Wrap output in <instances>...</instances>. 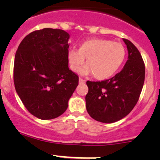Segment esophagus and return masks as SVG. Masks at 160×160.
<instances>
[{"label":"esophagus","mask_w":160,"mask_h":160,"mask_svg":"<svg viewBox=\"0 0 160 160\" xmlns=\"http://www.w3.org/2000/svg\"><path fill=\"white\" fill-rule=\"evenodd\" d=\"M79 83H85V80H83L82 78H80V79H79Z\"/></svg>","instance_id":"34e87169"}]
</instances>
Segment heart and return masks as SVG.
<instances>
[{
    "label": "heart",
    "mask_w": 160,
    "mask_h": 160,
    "mask_svg": "<svg viewBox=\"0 0 160 160\" xmlns=\"http://www.w3.org/2000/svg\"><path fill=\"white\" fill-rule=\"evenodd\" d=\"M125 54V48L122 43L104 38H92L82 43L79 49L69 51L68 61L73 72L80 71L82 75L93 74L97 80H103L110 78L119 70ZM85 58L88 65L82 69Z\"/></svg>",
    "instance_id": "1"
}]
</instances>
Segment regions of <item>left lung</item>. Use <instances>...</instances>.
I'll return each mask as SVG.
<instances>
[{"label":"left lung","instance_id":"obj_1","mask_svg":"<svg viewBox=\"0 0 160 160\" xmlns=\"http://www.w3.org/2000/svg\"><path fill=\"white\" fill-rule=\"evenodd\" d=\"M128 60L123 69L109 80L87 82L86 108L90 117L103 123H113L128 115L138 101L145 80V65L138 49L123 38Z\"/></svg>","mask_w":160,"mask_h":160}]
</instances>
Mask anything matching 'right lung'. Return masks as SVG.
<instances>
[{
    "label": "right lung",
    "instance_id": "right-lung-1",
    "mask_svg": "<svg viewBox=\"0 0 160 160\" xmlns=\"http://www.w3.org/2000/svg\"><path fill=\"white\" fill-rule=\"evenodd\" d=\"M69 39L65 31L43 28L25 36L16 52V92L27 110L42 120L63 114L78 86V76L68 67Z\"/></svg>",
    "mask_w": 160,
    "mask_h": 160
}]
</instances>
